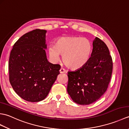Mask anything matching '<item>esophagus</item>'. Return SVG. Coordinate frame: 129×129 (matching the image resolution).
<instances>
[{
  "label": "esophagus",
  "instance_id": "34e87169",
  "mask_svg": "<svg viewBox=\"0 0 129 129\" xmlns=\"http://www.w3.org/2000/svg\"><path fill=\"white\" fill-rule=\"evenodd\" d=\"M66 72V71H65V70L64 69V68H61V69H60V73H64Z\"/></svg>",
  "mask_w": 129,
  "mask_h": 129
}]
</instances>
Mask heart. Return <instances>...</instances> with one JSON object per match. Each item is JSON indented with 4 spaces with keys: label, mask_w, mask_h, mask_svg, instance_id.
<instances>
[{
    "label": "heart",
    "mask_w": 129,
    "mask_h": 129,
    "mask_svg": "<svg viewBox=\"0 0 129 129\" xmlns=\"http://www.w3.org/2000/svg\"><path fill=\"white\" fill-rule=\"evenodd\" d=\"M92 45L85 38L64 37L57 39L55 46L49 48V55L52 60L56 62L62 55L63 62L69 69H80L88 61L91 54Z\"/></svg>",
    "instance_id": "heart-1"
}]
</instances>
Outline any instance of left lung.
Wrapping results in <instances>:
<instances>
[{
  "mask_svg": "<svg viewBox=\"0 0 129 129\" xmlns=\"http://www.w3.org/2000/svg\"><path fill=\"white\" fill-rule=\"evenodd\" d=\"M88 61L75 72H68L67 91L73 100L89 105L106 92L113 72V60L106 44L96 38Z\"/></svg>",
  "mask_w": 129,
  "mask_h": 129,
  "instance_id": "left-lung-1",
  "label": "left lung"
}]
</instances>
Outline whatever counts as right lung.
I'll return each mask as SVG.
<instances>
[{
    "mask_svg": "<svg viewBox=\"0 0 129 129\" xmlns=\"http://www.w3.org/2000/svg\"><path fill=\"white\" fill-rule=\"evenodd\" d=\"M45 30L35 29L16 41L9 59V78L15 92L24 100L38 102L47 96L60 65L46 58Z\"/></svg>",
    "mask_w": 129,
    "mask_h": 129,
    "instance_id": "add662e5",
    "label": "right lung"
}]
</instances>
